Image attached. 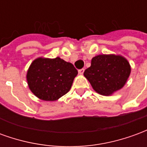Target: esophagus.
Listing matches in <instances>:
<instances>
[{"mask_svg": "<svg viewBox=\"0 0 147 147\" xmlns=\"http://www.w3.org/2000/svg\"><path fill=\"white\" fill-rule=\"evenodd\" d=\"M84 70H85L84 68H81V69L79 70V73H80V75H82V74H83V72H84Z\"/></svg>", "mask_w": 147, "mask_h": 147, "instance_id": "34e87169", "label": "esophagus"}]
</instances>
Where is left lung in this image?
<instances>
[{
	"instance_id": "obj_1",
	"label": "left lung",
	"mask_w": 147,
	"mask_h": 147,
	"mask_svg": "<svg viewBox=\"0 0 147 147\" xmlns=\"http://www.w3.org/2000/svg\"><path fill=\"white\" fill-rule=\"evenodd\" d=\"M131 72L128 61L121 56L98 55L92 58L90 67L84 71V76L95 90L108 96L121 89Z\"/></svg>"
}]
</instances>
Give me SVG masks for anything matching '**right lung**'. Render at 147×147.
<instances>
[{"instance_id":"obj_1","label":"right lung","mask_w":147,"mask_h":147,"mask_svg":"<svg viewBox=\"0 0 147 147\" xmlns=\"http://www.w3.org/2000/svg\"><path fill=\"white\" fill-rule=\"evenodd\" d=\"M77 74L73 64L60 57H41L30 64L27 80L29 88L38 98L56 101L69 91Z\"/></svg>"}]
</instances>
